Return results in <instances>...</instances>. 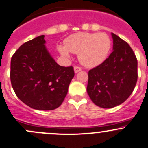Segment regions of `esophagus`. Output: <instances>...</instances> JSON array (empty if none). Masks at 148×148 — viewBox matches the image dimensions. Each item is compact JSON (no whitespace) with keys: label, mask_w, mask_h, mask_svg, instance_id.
Returning a JSON list of instances; mask_svg holds the SVG:
<instances>
[{"label":"esophagus","mask_w":148,"mask_h":148,"mask_svg":"<svg viewBox=\"0 0 148 148\" xmlns=\"http://www.w3.org/2000/svg\"><path fill=\"white\" fill-rule=\"evenodd\" d=\"M81 70L82 68L80 66H74V71H75V73L79 72V71H80Z\"/></svg>","instance_id":"1"}]
</instances>
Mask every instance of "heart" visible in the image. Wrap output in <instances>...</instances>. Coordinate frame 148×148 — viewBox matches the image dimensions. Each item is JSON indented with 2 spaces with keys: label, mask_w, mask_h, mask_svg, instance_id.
<instances>
[{
  "label": "heart",
  "mask_w": 148,
  "mask_h": 148,
  "mask_svg": "<svg viewBox=\"0 0 148 148\" xmlns=\"http://www.w3.org/2000/svg\"><path fill=\"white\" fill-rule=\"evenodd\" d=\"M110 49L111 39L106 33L79 32L66 38L64 46H59V51L64 56H69V52L79 54L83 65L95 67L104 62Z\"/></svg>",
  "instance_id": "obj_1"
}]
</instances>
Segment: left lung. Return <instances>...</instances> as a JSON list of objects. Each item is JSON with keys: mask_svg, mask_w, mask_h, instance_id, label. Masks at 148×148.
<instances>
[{"mask_svg": "<svg viewBox=\"0 0 148 148\" xmlns=\"http://www.w3.org/2000/svg\"><path fill=\"white\" fill-rule=\"evenodd\" d=\"M113 51L88 73L86 91L96 105L112 108L128 99L138 81V59L130 46L114 34Z\"/></svg>", "mask_w": 148, "mask_h": 148, "instance_id": "8db88e82", "label": "left lung"}]
</instances>
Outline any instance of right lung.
Instances as JSON below:
<instances>
[{"mask_svg":"<svg viewBox=\"0 0 148 148\" xmlns=\"http://www.w3.org/2000/svg\"><path fill=\"white\" fill-rule=\"evenodd\" d=\"M41 35L22 44L12 56L10 78L16 96L28 107L52 110L62 104L74 76V67L59 66Z\"/></svg>","mask_w":148,"mask_h":148,"instance_id":"right-lung-1","label":"right lung"}]
</instances>
